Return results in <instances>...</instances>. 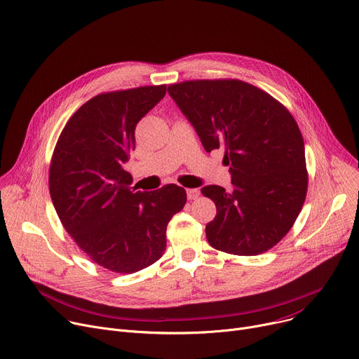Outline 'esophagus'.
Segmentation results:
<instances>
[{
	"label": "esophagus",
	"mask_w": 359,
	"mask_h": 359,
	"mask_svg": "<svg viewBox=\"0 0 359 359\" xmlns=\"http://www.w3.org/2000/svg\"><path fill=\"white\" fill-rule=\"evenodd\" d=\"M186 192H187V199L189 201H196L199 198V195H201V192H199L198 189H187Z\"/></svg>",
	"instance_id": "obj_1"
}]
</instances>
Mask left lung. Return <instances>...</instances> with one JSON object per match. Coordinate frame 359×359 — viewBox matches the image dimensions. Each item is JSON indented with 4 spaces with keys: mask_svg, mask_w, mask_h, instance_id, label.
Returning a JSON list of instances; mask_svg holds the SVG:
<instances>
[{
    "mask_svg": "<svg viewBox=\"0 0 359 359\" xmlns=\"http://www.w3.org/2000/svg\"><path fill=\"white\" fill-rule=\"evenodd\" d=\"M167 90L205 150L224 147L231 164V190L202 187L217 205L205 229L210 247L257 255L277 245L299 217L309 180L303 137L290 111L238 79L184 81Z\"/></svg>",
    "mask_w": 359,
    "mask_h": 359,
    "instance_id": "obj_1",
    "label": "left lung"
}]
</instances>
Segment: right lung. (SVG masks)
<instances>
[{
    "mask_svg": "<svg viewBox=\"0 0 359 359\" xmlns=\"http://www.w3.org/2000/svg\"><path fill=\"white\" fill-rule=\"evenodd\" d=\"M164 95L165 85L97 95L69 118L52 156L49 190L62 225L93 262L114 273L154 264L165 250L167 224L186 203L177 184L134 194L123 169L138 121Z\"/></svg>",
    "mask_w": 359,
    "mask_h": 359,
    "instance_id": "obj_1",
    "label": "right lung"
}]
</instances>
